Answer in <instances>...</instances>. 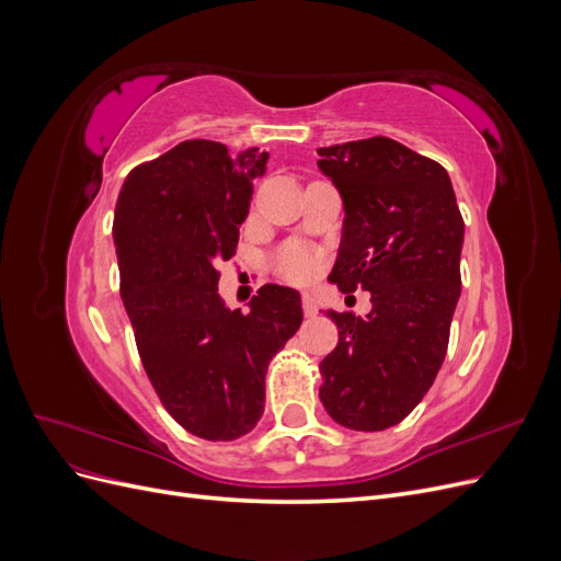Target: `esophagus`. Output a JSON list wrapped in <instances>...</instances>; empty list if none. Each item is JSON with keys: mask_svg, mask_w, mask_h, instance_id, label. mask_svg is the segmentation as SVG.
Listing matches in <instances>:
<instances>
[{"mask_svg": "<svg viewBox=\"0 0 561 561\" xmlns=\"http://www.w3.org/2000/svg\"><path fill=\"white\" fill-rule=\"evenodd\" d=\"M301 307H304V313H307V318H313L318 313V301H316L313 295H304Z\"/></svg>", "mask_w": 561, "mask_h": 561, "instance_id": "34e87169", "label": "esophagus"}]
</instances>
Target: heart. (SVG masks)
Here are the masks:
<instances>
[{"label":"heart","instance_id":"1","mask_svg":"<svg viewBox=\"0 0 561 561\" xmlns=\"http://www.w3.org/2000/svg\"><path fill=\"white\" fill-rule=\"evenodd\" d=\"M278 274L293 283H307L316 276L318 271V260L311 252L301 250V248H287L280 252V257L276 262Z\"/></svg>","mask_w":561,"mask_h":561}]
</instances>
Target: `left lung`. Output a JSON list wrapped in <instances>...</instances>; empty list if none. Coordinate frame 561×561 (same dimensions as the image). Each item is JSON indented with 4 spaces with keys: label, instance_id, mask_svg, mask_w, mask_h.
Here are the masks:
<instances>
[{
    "label": "left lung",
    "instance_id": "left-lung-1",
    "mask_svg": "<svg viewBox=\"0 0 561 561\" xmlns=\"http://www.w3.org/2000/svg\"><path fill=\"white\" fill-rule=\"evenodd\" d=\"M344 203L330 280L371 293V311L328 316L339 344L320 363V400L339 426H396L428 393L461 297L463 217L443 165L390 138L318 149Z\"/></svg>",
    "mask_w": 561,
    "mask_h": 561
}]
</instances>
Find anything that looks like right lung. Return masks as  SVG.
I'll return each mask as SVG.
<instances>
[{"label": "right lung", "instance_id": "1", "mask_svg": "<svg viewBox=\"0 0 561 561\" xmlns=\"http://www.w3.org/2000/svg\"><path fill=\"white\" fill-rule=\"evenodd\" d=\"M266 161L260 147L184 140L133 168L114 208L122 299L147 377L168 414L210 443L257 426L268 360L304 318L293 287L262 285L248 313L217 293Z\"/></svg>", "mask_w": 561, "mask_h": 561}]
</instances>
